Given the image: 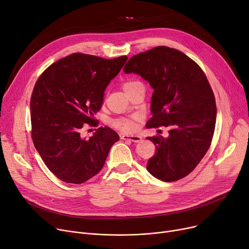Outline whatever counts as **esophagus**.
<instances>
[{
	"instance_id": "esophagus-1",
	"label": "esophagus",
	"mask_w": 249,
	"mask_h": 249,
	"mask_svg": "<svg viewBox=\"0 0 249 249\" xmlns=\"http://www.w3.org/2000/svg\"><path fill=\"white\" fill-rule=\"evenodd\" d=\"M121 139L122 140H128V141H131V142H139L141 140H142V137L141 136H138V135H122L121 136Z\"/></svg>"
}]
</instances>
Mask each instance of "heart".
Masks as SVG:
<instances>
[{
  "mask_svg": "<svg viewBox=\"0 0 249 249\" xmlns=\"http://www.w3.org/2000/svg\"><path fill=\"white\" fill-rule=\"evenodd\" d=\"M138 84H141L137 80H126L123 83V89L124 91L130 89L131 87H134ZM139 120L138 116H133V118H120V119H115L110 122V124L123 131H126V133H129V131H134L137 128V124L136 122Z\"/></svg>",
  "mask_w": 249,
  "mask_h": 249,
  "instance_id": "b5f03b06",
  "label": "heart"
}]
</instances>
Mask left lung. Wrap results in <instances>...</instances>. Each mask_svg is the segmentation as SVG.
I'll return each mask as SVG.
<instances>
[{"label": "left lung", "instance_id": "left-lung-1", "mask_svg": "<svg viewBox=\"0 0 249 249\" xmlns=\"http://www.w3.org/2000/svg\"><path fill=\"white\" fill-rule=\"evenodd\" d=\"M124 73H137L153 87L147 127H169V137H149L156 145L147 170L164 182L180 180L205 156L216 124V102L201 67L183 52L158 46L133 56Z\"/></svg>", "mask_w": 249, "mask_h": 249}]
</instances>
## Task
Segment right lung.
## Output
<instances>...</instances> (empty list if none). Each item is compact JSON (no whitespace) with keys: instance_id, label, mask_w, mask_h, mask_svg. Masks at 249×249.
<instances>
[{"instance_id":"right-lung-1","label":"right lung","mask_w":249,"mask_h":249,"mask_svg":"<svg viewBox=\"0 0 249 249\" xmlns=\"http://www.w3.org/2000/svg\"><path fill=\"white\" fill-rule=\"evenodd\" d=\"M127 60L126 56L105 59L74 53L51 64L31 95L32 140L43 162L55 176L82 184L104 167L111 145L120 140L108 126L98 127L89 140L80 129L96 126L107 86Z\"/></svg>"}]
</instances>
